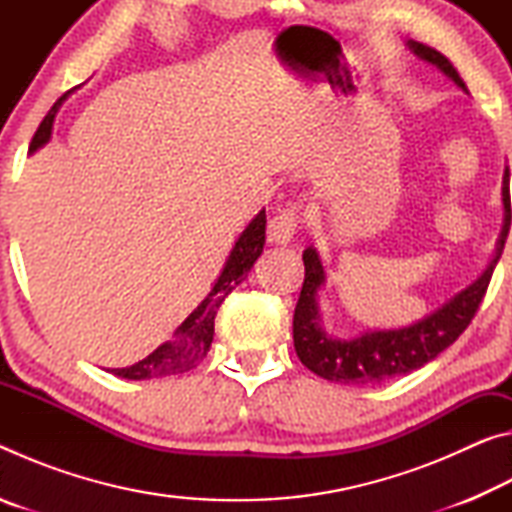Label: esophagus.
<instances>
[{
    "mask_svg": "<svg viewBox=\"0 0 512 512\" xmlns=\"http://www.w3.org/2000/svg\"><path fill=\"white\" fill-rule=\"evenodd\" d=\"M296 228H298L296 207H284V210L277 212L273 219L268 221V228H266L268 244H275V246L291 244L293 235H296Z\"/></svg>",
    "mask_w": 512,
    "mask_h": 512,
    "instance_id": "1",
    "label": "esophagus"
}]
</instances>
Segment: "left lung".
Instances as JSON below:
<instances>
[{
  "mask_svg": "<svg viewBox=\"0 0 512 512\" xmlns=\"http://www.w3.org/2000/svg\"><path fill=\"white\" fill-rule=\"evenodd\" d=\"M415 56L424 63L436 65L447 79H452L458 88L467 94V85L461 74L449 63L440 51L431 49L422 42H406ZM510 171L504 169V183H501V203H504V225H501L495 255L485 271L467 284L456 296L449 298L445 305L433 309L415 323L395 329H368L352 339H336L325 329L323 314L318 307V291L325 287V268L314 246L302 253L305 262V282L293 314V345H296L298 359L316 372L318 377L339 384H379V381L393 379L422 368L424 363L436 359L440 352L449 348L458 336L470 325L476 309L488 289L492 271L504 253L506 237L510 230Z\"/></svg>",
  "mask_w": 512,
  "mask_h": 512,
  "instance_id": "8db88e82",
  "label": "left lung"
}]
</instances>
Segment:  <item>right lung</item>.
<instances>
[{
    "mask_svg": "<svg viewBox=\"0 0 512 512\" xmlns=\"http://www.w3.org/2000/svg\"><path fill=\"white\" fill-rule=\"evenodd\" d=\"M69 97V92H65L60 97L51 110L47 112V117L42 119V124L38 126L36 135H33L31 146H29V155L42 149L49 140H51V131H54V119L58 108L63 106V101ZM264 241H266V212H259L253 221L246 225V230L241 232L239 239L232 246L228 259H225V266L219 275V280L214 282L212 291L207 293L205 300L198 305L192 314H189L183 325L176 329L173 339L162 343L158 350H153L149 357L133 363L128 368H112L110 372L117 377L124 379H155V377H167V375H178V372L192 370L198 363L203 361V357L210 352V345L214 339V318H216V309L221 307V302L228 298V293L246 280V275L250 273V268L257 262V257L262 255L264 250Z\"/></svg>",
    "mask_w": 512,
    "mask_h": 512,
    "instance_id": "1",
    "label": "right lung"
}]
</instances>
